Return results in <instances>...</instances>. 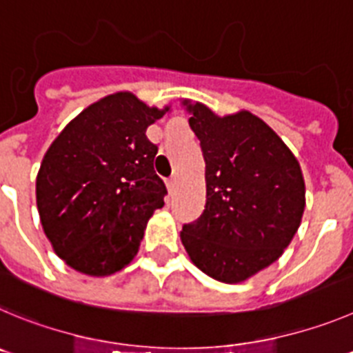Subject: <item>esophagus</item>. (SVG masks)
Listing matches in <instances>:
<instances>
[{
    "label": "esophagus",
    "mask_w": 353,
    "mask_h": 353,
    "mask_svg": "<svg viewBox=\"0 0 353 353\" xmlns=\"http://www.w3.org/2000/svg\"><path fill=\"white\" fill-rule=\"evenodd\" d=\"M176 184H177V177L172 176L167 179V188H169V192H174V188H176Z\"/></svg>",
    "instance_id": "34e87169"
}]
</instances>
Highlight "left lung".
Masks as SVG:
<instances>
[{"label":"left lung","instance_id":"1","mask_svg":"<svg viewBox=\"0 0 353 353\" xmlns=\"http://www.w3.org/2000/svg\"><path fill=\"white\" fill-rule=\"evenodd\" d=\"M190 128L205 161V205L181 232L190 259L223 283H239L271 265L301 225L304 179L299 161L250 112L218 117L190 105Z\"/></svg>","mask_w":353,"mask_h":353}]
</instances>
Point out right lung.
Returning a JSON list of instances; mask_svg holds the SVG:
<instances>
[{"mask_svg":"<svg viewBox=\"0 0 353 353\" xmlns=\"http://www.w3.org/2000/svg\"><path fill=\"white\" fill-rule=\"evenodd\" d=\"M167 110V109H165ZM165 110L116 93L82 110L52 142L37 177V205L54 252L90 276L121 271L167 188L145 130Z\"/></svg>","mask_w":353,"mask_h":353,"instance_id":"add662e5","label":"right lung"}]
</instances>
